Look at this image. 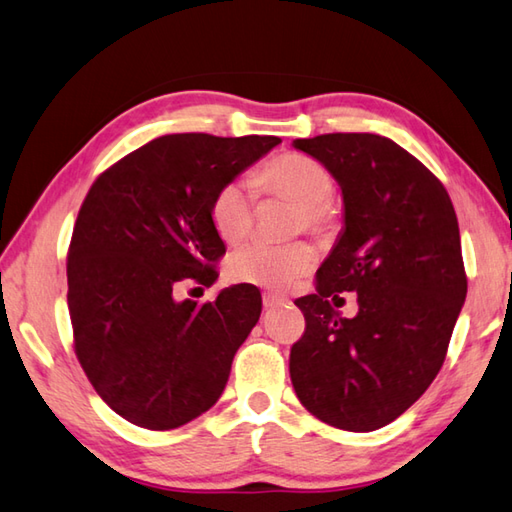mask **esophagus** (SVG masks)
<instances>
[{"mask_svg":"<svg viewBox=\"0 0 512 512\" xmlns=\"http://www.w3.org/2000/svg\"><path fill=\"white\" fill-rule=\"evenodd\" d=\"M279 304H284V299L273 293H264V308H275Z\"/></svg>","mask_w":512,"mask_h":512,"instance_id":"34e87169","label":"esophagus"}]
</instances>
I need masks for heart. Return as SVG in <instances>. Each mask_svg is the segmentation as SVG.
I'll return each mask as SVG.
<instances>
[{"instance_id":"1","label":"heart","mask_w":512,"mask_h":512,"mask_svg":"<svg viewBox=\"0 0 512 512\" xmlns=\"http://www.w3.org/2000/svg\"><path fill=\"white\" fill-rule=\"evenodd\" d=\"M253 184L262 195L297 202L295 230L326 237L339 224L333 199L335 177L317 159L302 153H282L257 168ZM210 224L226 244H242L253 233L255 193L244 179H230L210 202ZM315 248L308 242L250 244L228 262V277L239 284L286 288L315 266Z\"/></svg>"}]
</instances>
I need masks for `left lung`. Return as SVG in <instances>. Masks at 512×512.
Wrapping results in <instances>:
<instances>
[{"instance_id": "left-lung-1", "label": "left lung", "mask_w": 512, "mask_h": 512, "mask_svg": "<svg viewBox=\"0 0 512 512\" xmlns=\"http://www.w3.org/2000/svg\"><path fill=\"white\" fill-rule=\"evenodd\" d=\"M344 195V230L299 297L306 330L290 348V382L322 422L366 433L393 422L433 384L466 299L453 202L444 184L393 139L328 133L295 139ZM357 292L342 318L329 304Z\"/></svg>"}]
</instances>
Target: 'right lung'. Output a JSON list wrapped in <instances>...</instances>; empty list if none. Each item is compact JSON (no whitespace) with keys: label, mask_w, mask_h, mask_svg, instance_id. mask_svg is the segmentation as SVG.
I'll return each mask as SVG.
<instances>
[{"label":"right lung","mask_w":512,"mask_h":512,"mask_svg":"<svg viewBox=\"0 0 512 512\" xmlns=\"http://www.w3.org/2000/svg\"><path fill=\"white\" fill-rule=\"evenodd\" d=\"M282 139L164 135L99 175L68 246L75 355L97 395L148 430L188 424L224 393L262 295L230 286L215 302H175L182 279L210 286L224 242L210 202Z\"/></svg>","instance_id":"right-lung-1"}]
</instances>
